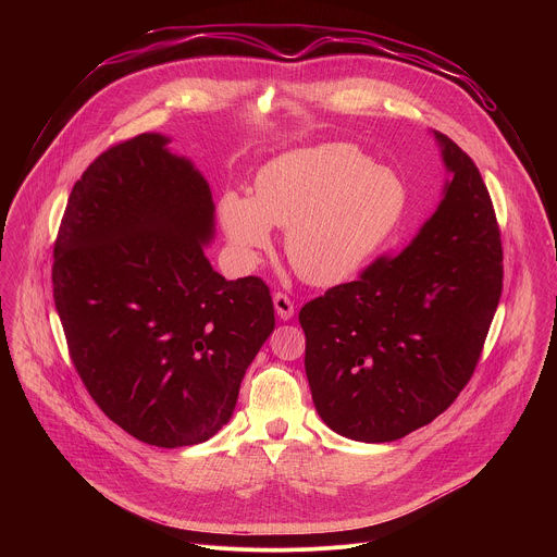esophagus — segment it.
<instances>
[{
  "instance_id": "obj_1",
  "label": "esophagus",
  "mask_w": 557,
  "mask_h": 557,
  "mask_svg": "<svg viewBox=\"0 0 557 557\" xmlns=\"http://www.w3.org/2000/svg\"><path fill=\"white\" fill-rule=\"evenodd\" d=\"M273 306H275V312L282 322H288L290 317L295 314V308H293V301L284 295V293H275L273 295Z\"/></svg>"
}]
</instances>
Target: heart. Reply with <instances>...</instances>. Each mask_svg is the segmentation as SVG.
I'll list each match as a JSON object with an SVG mask.
<instances>
[{
    "label": "heart",
    "mask_w": 557,
    "mask_h": 557,
    "mask_svg": "<svg viewBox=\"0 0 557 557\" xmlns=\"http://www.w3.org/2000/svg\"><path fill=\"white\" fill-rule=\"evenodd\" d=\"M408 205L404 181L350 143L286 151L256 176L253 198L222 194L218 215L233 256L253 269L286 228L284 251L308 284L359 275L385 247Z\"/></svg>",
    "instance_id": "heart-1"
}]
</instances>
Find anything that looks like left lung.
Returning a JSON list of instances; mask_svg holds the SVG:
<instances>
[{"instance_id": "1", "label": "left lung", "mask_w": 557, "mask_h": 557, "mask_svg": "<svg viewBox=\"0 0 557 557\" xmlns=\"http://www.w3.org/2000/svg\"><path fill=\"white\" fill-rule=\"evenodd\" d=\"M449 178L412 243L299 310L317 414L337 434L389 443L432 423L479 363L503 290L490 191L434 132Z\"/></svg>"}]
</instances>
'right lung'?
<instances>
[{
    "instance_id": "1",
    "label": "right lung",
    "mask_w": 557,
    "mask_h": 557,
    "mask_svg": "<svg viewBox=\"0 0 557 557\" xmlns=\"http://www.w3.org/2000/svg\"><path fill=\"white\" fill-rule=\"evenodd\" d=\"M170 143L134 136L76 181L54 243L52 293L97 406L147 445L185 447L228 423L275 314L260 277L213 271L209 183Z\"/></svg>"
}]
</instances>
